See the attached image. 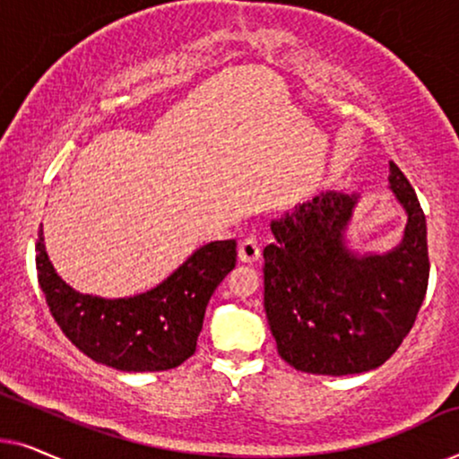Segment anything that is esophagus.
<instances>
[{
    "label": "esophagus",
    "instance_id": "34e87169",
    "mask_svg": "<svg viewBox=\"0 0 459 459\" xmlns=\"http://www.w3.org/2000/svg\"><path fill=\"white\" fill-rule=\"evenodd\" d=\"M238 256H240V261H244V263L259 261V256H261V242H259V238H256L255 234L242 238L240 248H238Z\"/></svg>",
    "mask_w": 459,
    "mask_h": 459
}]
</instances>
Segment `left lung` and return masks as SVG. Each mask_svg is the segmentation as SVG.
Wrapping results in <instances>:
<instances>
[{
	"label": "left lung",
	"mask_w": 459,
	"mask_h": 459,
	"mask_svg": "<svg viewBox=\"0 0 459 459\" xmlns=\"http://www.w3.org/2000/svg\"><path fill=\"white\" fill-rule=\"evenodd\" d=\"M405 238L386 255L357 256L342 244L357 196L325 192L272 223L263 250V305L286 363L307 374L347 376L378 368L410 334L429 288L426 217L391 160Z\"/></svg>",
	"instance_id": "8db88e82"
}]
</instances>
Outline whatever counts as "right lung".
<instances>
[{
	"instance_id": "obj_1",
	"label": "right lung",
	"mask_w": 459,
	"mask_h": 459,
	"mask_svg": "<svg viewBox=\"0 0 459 459\" xmlns=\"http://www.w3.org/2000/svg\"><path fill=\"white\" fill-rule=\"evenodd\" d=\"M41 234L35 265L49 313L81 353L121 372H165L192 357L211 294L236 267V242H211L152 290L100 299L60 280Z\"/></svg>"
}]
</instances>
